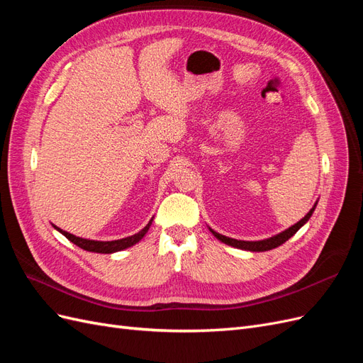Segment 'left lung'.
<instances>
[{
    "label": "left lung",
    "instance_id": "obj_1",
    "mask_svg": "<svg viewBox=\"0 0 363 363\" xmlns=\"http://www.w3.org/2000/svg\"><path fill=\"white\" fill-rule=\"evenodd\" d=\"M315 206L311 208V212L301 219V221L294 224L288 230H284V232L279 233L277 236H272V238L265 239V240H256V242H250V240H238V239L223 236V235L213 232V230H211V232L216 236V239H219V240H221V242H224L227 245H232V247H236V248H242V250H248V251H268V250H272V248H276V247H280L281 244L286 242L289 238H292L296 232H298L300 227L304 225L307 221H309V218L312 216V213L315 211Z\"/></svg>",
    "mask_w": 363,
    "mask_h": 363
}]
</instances>
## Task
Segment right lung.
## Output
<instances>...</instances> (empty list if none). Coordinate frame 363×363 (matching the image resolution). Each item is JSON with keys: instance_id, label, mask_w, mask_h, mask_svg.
Instances as JSON below:
<instances>
[{"instance_id": "obj_1", "label": "right lung", "mask_w": 363, "mask_h": 363, "mask_svg": "<svg viewBox=\"0 0 363 363\" xmlns=\"http://www.w3.org/2000/svg\"><path fill=\"white\" fill-rule=\"evenodd\" d=\"M151 223H152V219L151 221L140 230L139 233H136V235H133V236H128V238H124V239H118V240H107V242H103V240H91V239H83V238H79V236H74V235H71V233H68V232H65V230H62V228H59V227H56L59 232L63 235V236H67L71 242H74L77 247H80V248H83V250H86V251H92V252H104V255H108V252H115V251H121V250H124V248H128V247H131V245H135L136 242H139V240L145 236V233L148 232V228H150V225H151Z\"/></svg>"}]
</instances>
